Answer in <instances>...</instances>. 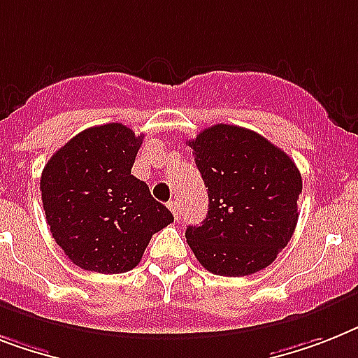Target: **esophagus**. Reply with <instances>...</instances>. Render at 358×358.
<instances>
[{
  "mask_svg": "<svg viewBox=\"0 0 358 358\" xmlns=\"http://www.w3.org/2000/svg\"><path fill=\"white\" fill-rule=\"evenodd\" d=\"M168 208L172 210V214L176 220H179V217H181V210H179V203H177V201H170V203H168Z\"/></svg>",
  "mask_w": 358,
  "mask_h": 358,
  "instance_id": "34e87169",
  "label": "esophagus"
}]
</instances>
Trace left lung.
<instances>
[{"mask_svg":"<svg viewBox=\"0 0 358 358\" xmlns=\"http://www.w3.org/2000/svg\"><path fill=\"white\" fill-rule=\"evenodd\" d=\"M208 188V214L186 229L206 271L249 276L273 264L296 229L302 176L287 153L250 129L215 124L188 141Z\"/></svg>","mask_w":358,"mask_h":358,"instance_id":"left-lung-1","label":"left lung"}]
</instances>
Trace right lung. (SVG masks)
Wrapping results in <instances>:
<instances>
[{"instance_id":"1","label":"right lung","mask_w":358,"mask_h":358,"mask_svg":"<svg viewBox=\"0 0 358 358\" xmlns=\"http://www.w3.org/2000/svg\"><path fill=\"white\" fill-rule=\"evenodd\" d=\"M143 144L119 122L87 128L47 161L40 179L47 225L64 254L85 271L128 273L150 239L173 221L131 176Z\"/></svg>"}]
</instances>
